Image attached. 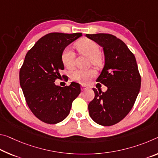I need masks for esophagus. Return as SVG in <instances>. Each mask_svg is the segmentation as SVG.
<instances>
[{
	"instance_id": "esophagus-1",
	"label": "esophagus",
	"mask_w": 158,
	"mask_h": 158,
	"mask_svg": "<svg viewBox=\"0 0 158 158\" xmlns=\"http://www.w3.org/2000/svg\"><path fill=\"white\" fill-rule=\"evenodd\" d=\"M87 89V87L85 86H81V90L82 91H86Z\"/></svg>"
}]
</instances>
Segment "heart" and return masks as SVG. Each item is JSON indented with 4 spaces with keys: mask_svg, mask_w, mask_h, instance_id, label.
I'll list each match as a JSON object with an SVG mask.
<instances>
[{
    "mask_svg": "<svg viewBox=\"0 0 158 158\" xmlns=\"http://www.w3.org/2000/svg\"><path fill=\"white\" fill-rule=\"evenodd\" d=\"M75 47L79 52L89 56L90 63L95 65H100L102 63V57L99 52V46L94 41L88 38L81 39L76 42ZM61 60L64 67L67 69H72L74 66L75 62V54L73 51L69 48H65L62 52ZM96 74L94 69H76L72 72L70 76L74 81L86 83Z\"/></svg>",
    "mask_w": 158,
    "mask_h": 158,
    "instance_id": "obj_1",
    "label": "heart"
}]
</instances>
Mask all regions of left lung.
<instances>
[{
    "instance_id": "left-lung-1",
    "label": "left lung",
    "mask_w": 158,
    "mask_h": 158,
    "mask_svg": "<svg viewBox=\"0 0 158 158\" xmlns=\"http://www.w3.org/2000/svg\"><path fill=\"white\" fill-rule=\"evenodd\" d=\"M86 36L103 48L105 66L96 81L107 87L106 92L93 89L95 97L88 106L90 117L102 126H112L133 107L141 88V75L134 55L122 40L110 34Z\"/></svg>"
}]
</instances>
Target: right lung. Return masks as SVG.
Listing matches in <instances>:
<instances>
[{
    "instance_id": "add662e5",
    "label": "right lung",
    "mask_w": 158,
    "mask_h": 158,
    "mask_svg": "<svg viewBox=\"0 0 158 158\" xmlns=\"http://www.w3.org/2000/svg\"><path fill=\"white\" fill-rule=\"evenodd\" d=\"M81 33L52 32L41 37L25 56L19 70V83L27 106L35 116L47 124H57L69 114L74 100L81 93L80 84L56 86L64 70L63 50ZM64 75H62L64 77Z\"/></svg>"
}]
</instances>
